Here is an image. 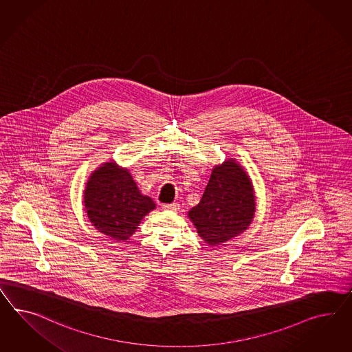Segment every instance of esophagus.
Segmentation results:
<instances>
[{
    "label": "esophagus",
    "instance_id": "34e87169",
    "mask_svg": "<svg viewBox=\"0 0 352 352\" xmlns=\"http://www.w3.org/2000/svg\"><path fill=\"white\" fill-rule=\"evenodd\" d=\"M162 209L169 210V211H177V210L179 209V204H177V202L164 204V205H162Z\"/></svg>",
    "mask_w": 352,
    "mask_h": 352
}]
</instances>
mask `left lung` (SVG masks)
I'll list each match as a JSON object with an SVG mask.
<instances>
[{"label": "left lung", "instance_id": "obj_1", "mask_svg": "<svg viewBox=\"0 0 352 352\" xmlns=\"http://www.w3.org/2000/svg\"><path fill=\"white\" fill-rule=\"evenodd\" d=\"M255 212V196L246 173L234 160L215 166L197 206L188 217L200 237L218 246L248 229Z\"/></svg>", "mask_w": 352, "mask_h": 352}]
</instances>
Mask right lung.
<instances>
[{
	"mask_svg": "<svg viewBox=\"0 0 352 352\" xmlns=\"http://www.w3.org/2000/svg\"><path fill=\"white\" fill-rule=\"evenodd\" d=\"M85 205L95 228L118 241L131 237L143 217L155 209L153 201L141 195L128 170L113 162H106L91 175Z\"/></svg>",
	"mask_w": 352,
	"mask_h": 352,
	"instance_id": "right-lung-1",
	"label": "right lung"
}]
</instances>
